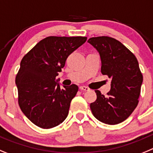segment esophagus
<instances>
[{"label":"esophagus","instance_id":"obj_1","mask_svg":"<svg viewBox=\"0 0 153 153\" xmlns=\"http://www.w3.org/2000/svg\"><path fill=\"white\" fill-rule=\"evenodd\" d=\"M79 88L80 90L84 91H89V88H88V87L86 86H81Z\"/></svg>","mask_w":153,"mask_h":153}]
</instances>
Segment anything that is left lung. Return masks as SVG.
<instances>
[{
    "mask_svg": "<svg viewBox=\"0 0 153 153\" xmlns=\"http://www.w3.org/2000/svg\"><path fill=\"white\" fill-rule=\"evenodd\" d=\"M98 51L101 73L111 78L107 95L95 91L97 99L90 104L96 119L106 124H118L131 115L139 103L143 75L137 58L112 37H92L88 40Z\"/></svg>",
    "mask_w": 153,
    "mask_h": 153,
    "instance_id": "obj_1",
    "label": "left lung"
}]
</instances>
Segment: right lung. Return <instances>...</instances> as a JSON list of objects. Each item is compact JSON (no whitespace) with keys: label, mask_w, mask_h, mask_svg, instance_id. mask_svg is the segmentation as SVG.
Returning a JSON list of instances; mask_svg holds the SVG:
<instances>
[{"label":"right lung","mask_w":153,"mask_h":153,"mask_svg":"<svg viewBox=\"0 0 153 153\" xmlns=\"http://www.w3.org/2000/svg\"><path fill=\"white\" fill-rule=\"evenodd\" d=\"M87 40L85 36H48L23 56L16 75L18 104L33 123L42 129L59 125L68 114L76 85L63 86L56 77L67 58Z\"/></svg>","instance_id":"obj_1"}]
</instances>
